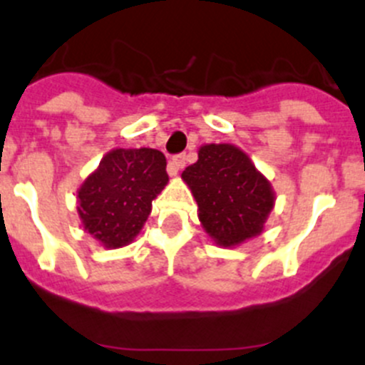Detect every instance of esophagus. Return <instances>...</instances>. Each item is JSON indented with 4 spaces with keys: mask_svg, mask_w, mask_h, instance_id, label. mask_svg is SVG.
I'll return each instance as SVG.
<instances>
[{
    "mask_svg": "<svg viewBox=\"0 0 365 365\" xmlns=\"http://www.w3.org/2000/svg\"><path fill=\"white\" fill-rule=\"evenodd\" d=\"M184 167H186V156L184 154H178L168 163V172H170V175H178L179 170H182Z\"/></svg>",
    "mask_w": 365,
    "mask_h": 365,
    "instance_id": "1",
    "label": "esophagus"
}]
</instances>
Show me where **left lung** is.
Returning a JSON list of instances; mask_svg holds the SVG:
<instances>
[{
	"instance_id": "1",
	"label": "left lung",
	"mask_w": 365,
	"mask_h": 365,
	"mask_svg": "<svg viewBox=\"0 0 365 365\" xmlns=\"http://www.w3.org/2000/svg\"><path fill=\"white\" fill-rule=\"evenodd\" d=\"M181 178L197 200L202 229L218 247H237L264 230L275 191L240 147L205 143Z\"/></svg>"
}]
</instances>
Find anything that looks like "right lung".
I'll use <instances>...</instances> for the list:
<instances>
[{
    "label": "right lung",
    "instance_id": "obj_1",
    "mask_svg": "<svg viewBox=\"0 0 365 365\" xmlns=\"http://www.w3.org/2000/svg\"><path fill=\"white\" fill-rule=\"evenodd\" d=\"M167 184V160L160 150H110L78 190L83 229L104 248L125 247L143 229L153 200Z\"/></svg>",
    "mask_w": 365,
    "mask_h": 365
}]
</instances>
